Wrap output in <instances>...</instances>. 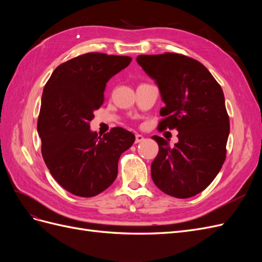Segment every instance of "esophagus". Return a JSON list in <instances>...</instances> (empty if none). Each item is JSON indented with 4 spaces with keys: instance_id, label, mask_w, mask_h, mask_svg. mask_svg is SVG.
<instances>
[{
    "instance_id": "obj_1",
    "label": "esophagus",
    "mask_w": 262,
    "mask_h": 262,
    "mask_svg": "<svg viewBox=\"0 0 262 262\" xmlns=\"http://www.w3.org/2000/svg\"><path fill=\"white\" fill-rule=\"evenodd\" d=\"M143 141H144V138L142 137V136H140V134H137V136H136V141H134V142H136V144L140 143V142H143Z\"/></svg>"
}]
</instances>
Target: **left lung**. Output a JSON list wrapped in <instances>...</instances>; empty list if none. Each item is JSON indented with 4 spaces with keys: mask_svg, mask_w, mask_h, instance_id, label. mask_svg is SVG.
Masks as SVG:
<instances>
[{
    "mask_svg": "<svg viewBox=\"0 0 262 262\" xmlns=\"http://www.w3.org/2000/svg\"><path fill=\"white\" fill-rule=\"evenodd\" d=\"M155 80L165 107L158 129H176L170 146L154 136L160 149L150 166L154 184L163 192L186 199L207 188L226 158L229 118L224 94L202 63L184 54H141L137 58Z\"/></svg>",
    "mask_w": 262,
    "mask_h": 262,
    "instance_id": "1",
    "label": "left lung"
}]
</instances>
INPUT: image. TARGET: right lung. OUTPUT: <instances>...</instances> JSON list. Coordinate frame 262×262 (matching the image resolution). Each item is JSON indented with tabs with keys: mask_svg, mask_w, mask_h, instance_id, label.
I'll use <instances>...</instances> for the list:
<instances>
[{
	"mask_svg": "<svg viewBox=\"0 0 262 262\" xmlns=\"http://www.w3.org/2000/svg\"><path fill=\"white\" fill-rule=\"evenodd\" d=\"M126 55L89 52L62 63L46 83L37 130L41 154L58 184L90 198L115 181L118 161L136 137L120 126L100 138L90 129L106 83L130 64Z\"/></svg>",
	"mask_w": 262,
	"mask_h": 262,
	"instance_id": "right-lung-1",
	"label": "right lung"
}]
</instances>
